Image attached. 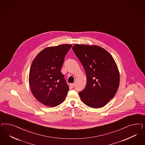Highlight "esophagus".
<instances>
[{
    "instance_id": "obj_1",
    "label": "esophagus",
    "mask_w": 145,
    "mask_h": 145,
    "mask_svg": "<svg viewBox=\"0 0 145 145\" xmlns=\"http://www.w3.org/2000/svg\"><path fill=\"white\" fill-rule=\"evenodd\" d=\"M70 86L71 88H74L75 86V83H71L70 84Z\"/></svg>"
}]
</instances>
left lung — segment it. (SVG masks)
I'll list each match as a JSON object with an SVG mask.
<instances>
[{"mask_svg":"<svg viewBox=\"0 0 145 145\" xmlns=\"http://www.w3.org/2000/svg\"><path fill=\"white\" fill-rule=\"evenodd\" d=\"M85 71L87 83L79 92L86 105L93 108L105 106L117 92L120 73L112 56L97 45L76 44L72 47Z\"/></svg>","mask_w":145,"mask_h":145,"instance_id":"left-lung-1","label":"left lung"}]
</instances>
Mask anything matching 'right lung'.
Instances as JSON below:
<instances>
[{
	"label": "right lung",
	"instance_id": "obj_1",
	"mask_svg": "<svg viewBox=\"0 0 145 145\" xmlns=\"http://www.w3.org/2000/svg\"><path fill=\"white\" fill-rule=\"evenodd\" d=\"M71 46V44H62L47 47L33 60L29 83L34 97L45 106L56 107L65 100L69 86L61 69Z\"/></svg>",
	"mask_w": 145,
	"mask_h": 145
}]
</instances>
